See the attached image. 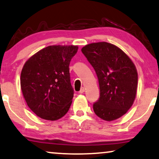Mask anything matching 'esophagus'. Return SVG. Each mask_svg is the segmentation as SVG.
I'll return each mask as SVG.
<instances>
[{"mask_svg": "<svg viewBox=\"0 0 159 159\" xmlns=\"http://www.w3.org/2000/svg\"><path fill=\"white\" fill-rule=\"evenodd\" d=\"M84 91H85V89L84 88V87H83V88H81V89H80V90L79 91V93H84Z\"/></svg>", "mask_w": 159, "mask_h": 159, "instance_id": "obj_1", "label": "esophagus"}]
</instances>
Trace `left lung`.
Segmentation results:
<instances>
[{
  "mask_svg": "<svg viewBox=\"0 0 159 159\" xmlns=\"http://www.w3.org/2000/svg\"><path fill=\"white\" fill-rule=\"evenodd\" d=\"M81 51L99 80L100 97L93 104L95 114L106 121L121 117L136 97L138 72L135 64L121 49L108 42L89 44Z\"/></svg>",
  "mask_w": 159,
  "mask_h": 159,
  "instance_id": "left-lung-1",
  "label": "left lung"
}]
</instances>
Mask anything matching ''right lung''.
Instances as JSON below:
<instances>
[{"label": "right lung", "mask_w": 159, "mask_h": 159, "mask_svg": "<svg viewBox=\"0 0 159 159\" xmlns=\"http://www.w3.org/2000/svg\"><path fill=\"white\" fill-rule=\"evenodd\" d=\"M75 45L48 46L29 58L21 73V89L31 110L44 120H59L68 112L73 97L69 65Z\"/></svg>", "instance_id": "right-lung-1"}]
</instances>
